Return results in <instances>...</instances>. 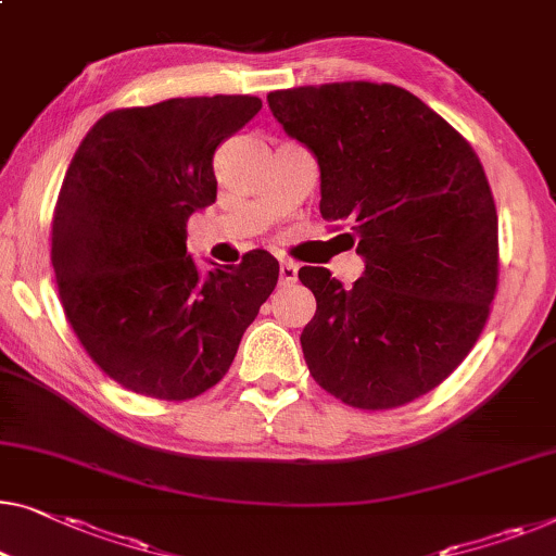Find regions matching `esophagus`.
Segmentation results:
<instances>
[{"instance_id":"34e87169","label":"esophagus","mask_w":556,"mask_h":556,"mask_svg":"<svg viewBox=\"0 0 556 556\" xmlns=\"http://www.w3.org/2000/svg\"><path fill=\"white\" fill-rule=\"evenodd\" d=\"M298 280V265L293 261H280V286H293Z\"/></svg>"}]
</instances>
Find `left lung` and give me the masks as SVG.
<instances>
[{
	"label": "left lung",
	"instance_id": "8db88e82",
	"mask_svg": "<svg viewBox=\"0 0 556 556\" xmlns=\"http://www.w3.org/2000/svg\"><path fill=\"white\" fill-rule=\"evenodd\" d=\"M273 117L318 160L320 215L349 220L364 276L316 295L303 328L318 386L356 408L404 406L439 386L484 331L496 293V207L477 152L396 85L333 83L268 94Z\"/></svg>",
	"mask_w": 556,
	"mask_h": 556
}]
</instances>
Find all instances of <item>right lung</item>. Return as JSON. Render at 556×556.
<instances>
[{
    "instance_id": "add662e5",
    "label": "right lung",
    "mask_w": 556,
    "mask_h": 556,
    "mask_svg": "<svg viewBox=\"0 0 556 556\" xmlns=\"http://www.w3.org/2000/svg\"><path fill=\"white\" fill-rule=\"evenodd\" d=\"M261 108L251 94H215L115 110L72 157L52 268L72 331L125 389L163 401L211 389L278 283L268 251L207 273L188 253L190 215L218 195L215 150Z\"/></svg>"
}]
</instances>
